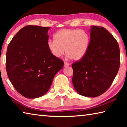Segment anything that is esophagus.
I'll list each match as a JSON object with an SVG mask.
<instances>
[{
	"instance_id": "34e87169",
	"label": "esophagus",
	"mask_w": 127,
	"mask_h": 127,
	"mask_svg": "<svg viewBox=\"0 0 127 127\" xmlns=\"http://www.w3.org/2000/svg\"><path fill=\"white\" fill-rule=\"evenodd\" d=\"M64 66H69V65H70V64H69V63H66V62H64Z\"/></svg>"
}]
</instances>
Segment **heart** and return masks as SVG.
Instances as JSON below:
<instances>
[{
  "mask_svg": "<svg viewBox=\"0 0 127 127\" xmlns=\"http://www.w3.org/2000/svg\"><path fill=\"white\" fill-rule=\"evenodd\" d=\"M54 38V40L49 41L47 45L51 55L55 58L62 57L65 51L68 58L79 61L87 53L90 37L85 30L61 29L55 33Z\"/></svg>",
  "mask_w": 127,
  "mask_h": 127,
  "instance_id": "obj_1",
  "label": "heart"
}]
</instances>
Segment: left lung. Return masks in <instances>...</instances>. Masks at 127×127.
<instances>
[{
	"label": "left lung",
	"instance_id": "left-lung-1",
	"mask_svg": "<svg viewBox=\"0 0 127 127\" xmlns=\"http://www.w3.org/2000/svg\"><path fill=\"white\" fill-rule=\"evenodd\" d=\"M90 42L82 59L72 64V83L75 90L86 97H97L109 89L120 66L117 41L105 28L93 26Z\"/></svg>",
	"mask_w": 127,
	"mask_h": 127
}]
</instances>
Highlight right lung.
I'll use <instances>...</instances> for the list:
<instances>
[{
    "label": "right lung",
    "instance_id": "add662e5",
    "mask_svg": "<svg viewBox=\"0 0 127 127\" xmlns=\"http://www.w3.org/2000/svg\"><path fill=\"white\" fill-rule=\"evenodd\" d=\"M50 27L29 25L21 29L8 45L6 70L14 89L24 97L45 94L64 62L48 48Z\"/></svg>",
    "mask_w": 127,
    "mask_h": 127
}]
</instances>
